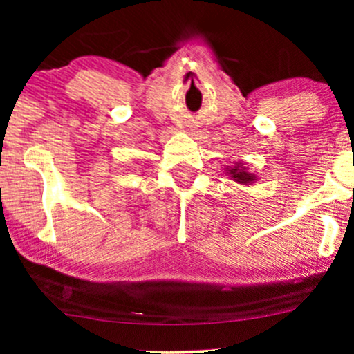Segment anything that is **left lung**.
<instances>
[{
	"mask_svg": "<svg viewBox=\"0 0 354 354\" xmlns=\"http://www.w3.org/2000/svg\"><path fill=\"white\" fill-rule=\"evenodd\" d=\"M229 172L232 174V177H235V180L240 182V183H248V182H251V180H254V177L251 176V174L245 172L243 169H241V171H239V169L235 167V169H230Z\"/></svg>",
	"mask_w": 354,
	"mask_h": 354,
	"instance_id": "8db88e82",
	"label": "left lung"
}]
</instances>
